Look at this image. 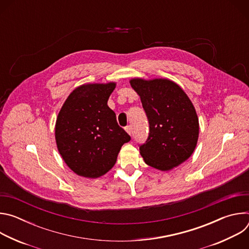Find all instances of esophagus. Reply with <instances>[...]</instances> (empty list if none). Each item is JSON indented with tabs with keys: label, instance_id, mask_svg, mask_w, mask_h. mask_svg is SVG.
<instances>
[{
	"label": "esophagus",
	"instance_id": "obj_1",
	"mask_svg": "<svg viewBox=\"0 0 249 249\" xmlns=\"http://www.w3.org/2000/svg\"><path fill=\"white\" fill-rule=\"evenodd\" d=\"M125 131H126L129 135H132V126H131V125H128V126L125 128Z\"/></svg>",
	"mask_w": 249,
	"mask_h": 249
}]
</instances>
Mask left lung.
<instances>
[{
  "mask_svg": "<svg viewBox=\"0 0 249 249\" xmlns=\"http://www.w3.org/2000/svg\"><path fill=\"white\" fill-rule=\"evenodd\" d=\"M132 89L140 96L150 123L146 144L140 147L144 161L168 171L187 160L199 138V119L186 92L175 82L156 78H132Z\"/></svg>",
  "mask_w": 249,
  "mask_h": 249,
  "instance_id": "8db88e82",
  "label": "left lung"
}]
</instances>
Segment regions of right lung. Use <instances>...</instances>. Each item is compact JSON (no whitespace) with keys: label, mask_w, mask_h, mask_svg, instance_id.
I'll return each instance as SVG.
<instances>
[{"label":"right lung","mask_w":249,"mask_h":249,"mask_svg":"<svg viewBox=\"0 0 249 249\" xmlns=\"http://www.w3.org/2000/svg\"><path fill=\"white\" fill-rule=\"evenodd\" d=\"M115 82L88 83L69 94L58 113L55 140L68 167L85 178H98L115 164L130 136L117 124L107 101Z\"/></svg>","instance_id":"1"}]
</instances>
